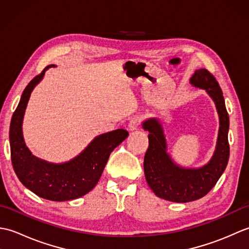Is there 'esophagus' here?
<instances>
[{
  "instance_id": "esophagus-1",
  "label": "esophagus",
  "mask_w": 249,
  "mask_h": 249,
  "mask_svg": "<svg viewBox=\"0 0 249 249\" xmlns=\"http://www.w3.org/2000/svg\"><path fill=\"white\" fill-rule=\"evenodd\" d=\"M140 122H141V119L139 118L138 115H136V116H134V118H131L130 121H129V123H128V129L131 130V131L136 130L137 128L139 127Z\"/></svg>"
}]
</instances>
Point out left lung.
<instances>
[{
    "mask_svg": "<svg viewBox=\"0 0 249 249\" xmlns=\"http://www.w3.org/2000/svg\"><path fill=\"white\" fill-rule=\"evenodd\" d=\"M190 83L206 89L214 99L219 114L217 146L208 165L200 169H183L174 165L166 153V141L160 121L150 119L143 123L144 130L149 131V147L143 160L146 182L157 197L172 202H189L204 197L225 171L230 154L229 115L219 83L205 68L196 71Z\"/></svg>",
    "mask_w": 249,
    "mask_h": 249,
    "instance_id": "left-lung-1",
    "label": "left lung"
}]
</instances>
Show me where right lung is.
I'll return each instance as SVG.
<instances>
[{"instance_id":"1","label":"right lung","mask_w":249,"mask_h":249,"mask_svg":"<svg viewBox=\"0 0 249 249\" xmlns=\"http://www.w3.org/2000/svg\"><path fill=\"white\" fill-rule=\"evenodd\" d=\"M49 67L32 79L21 95L10 122V158L16 174L26 188L47 200L67 201L80 198L95 187L111 152L127 138L128 131L116 129L96 137L80 155L63 165H53L32 155L24 144L21 126L31 92Z\"/></svg>"}]
</instances>
